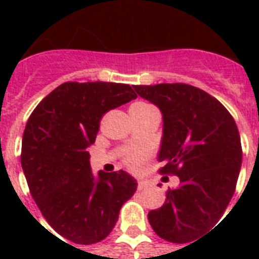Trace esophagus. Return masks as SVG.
I'll use <instances>...</instances> for the list:
<instances>
[{
  "mask_svg": "<svg viewBox=\"0 0 259 259\" xmlns=\"http://www.w3.org/2000/svg\"><path fill=\"white\" fill-rule=\"evenodd\" d=\"M147 186H148V182H146V180H139L137 182V187H139V190H144Z\"/></svg>",
  "mask_w": 259,
  "mask_h": 259,
  "instance_id": "1",
  "label": "esophagus"
}]
</instances>
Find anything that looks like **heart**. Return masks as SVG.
Segmentation results:
<instances>
[{
  "label": "heart",
  "instance_id": "b5f03b06",
  "mask_svg": "<svg viewBox=\"0 0 259 259\" xmlns=\"http://www.w3.org/2000/svg\"><path fill=\"white\" fill-rule=\"evenodd\" d=\"M148 157V151L144 148H135L126 152L124 155V163L129 166L132 170H140L143 163Z\"/></svg>",
  "mask_w": 259,
  "mask_h": 259
}]
</instances>
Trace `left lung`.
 Returning a JSON list of instances; mask_svg holds the SVG:
<instances>
[{
  "mask_svg": "<svg viewBox=\"0 0 259 259\" xmlns=\"http://www.w3.org/2000/svg\"><path fill=\"white\" fill-rule=\"evenodd\" d=\"M135 90L162 112L159 174L180 179L148 221L161 239L185 244L209 230L233 197L243 158L239 129L215 97L194 85L161 83Z\"/></svg>",
  "mask_w": 259,
  "mask_h": 259,
  "instance_id": "1",
  "label": "left lung"
}]
</instances>
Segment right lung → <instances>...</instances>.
Instances as JSON below:
<instances>
[{"label":"right lung","instance_id":"1","mask_svg":"<svg viewBox=\"0 0 259 259\" xmlns=\"http://www.w3.org/2000/svg\"><path fill=\"white\" fill-rule=\"evenodd\" d=\"M135 98L129 84L66 81L41 100L26 123L20 162L29 190L51 228L70 243L105 239L137 189L123 170L94 178L87 152L102 116Z\"/></svg>","mask_w":259,"mask_h":259}]
</instances>
